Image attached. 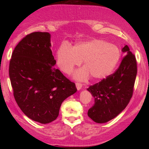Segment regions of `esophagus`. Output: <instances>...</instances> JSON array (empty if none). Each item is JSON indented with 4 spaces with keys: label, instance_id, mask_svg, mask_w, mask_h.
Returning <instances> with one entry per match:
<instances>
[{
    "label": "esophagus",
    "instance_id": "1",
    "mask_svg": "<svg viewBox=\"0 0 149 149\" xmlns=\"http://www.w3.org/2000/svg\"><path fill=\"white\" fill-rule=\"evenodd\" d=\"M76 85L77 90H80V89L82 88V87H83V85H82V83H76Z\"/></svg>",
    "mask_w": 149,
    "mask_h": 149
}]
</instances>
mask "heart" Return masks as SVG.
<instances>
[{
    "label": "heart",
    "instance_id": "1",
    "mask_svg": "<svg viewBox=\"0 0 149 149\" xmlns=\"http://www.w3.org/2000/svg\"><path fill=\"white\" fill-rule=\"evenodd\" d=\"M57 64L66 74L72 73L76 66L81 64L74 76L78 80H85L90 74L95 79H103L113 72L120 58L117 46L100 39L78 42L70 47L67 45L59 46L57 51Z\"/></svg>",
    "mask_w": 149,
    "mask_h": 149
}]
</instances>
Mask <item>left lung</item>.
Returning <instances> with one entry per match:
<instances>
[{
    "label": "left lung",
    "instance_id": "8db88e82",
    "mask_svg": "<svg viewBox=\"0 0 149 149\" xmlns=\"http://www.w3.org/2000/svg\"><path fill=\"white\" fill-rule=\"evenodd\" d=\"M122 50L126 55L115 72L88 88L95 97V104L88 110V115L97 123H107L116 117L132 97L137 63L127 45Z\"/></svg>",
    "mask_w": 149,
    "mask_h": 149
}]
</instances>
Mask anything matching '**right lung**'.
Returning a JSON list of instances; mask_svg holds the SVG:
<instances>
[{
  "instance_id": "1",
  "label": "right lung",
  "mask_w": 149,
  "mask_h": 149,
  "mask_svg": "<svg viewBox=\"0 0 149 149\" xmlns=\"http://www.w3.org/2000/svg\"><path fill=\"white\" fill-rule=\"evenodd\" d=\"M50 47L47 32L28 34L15 47L9 65L17 104L26 116L42 124L56 120L61 103L77 91L76 84L54 68Z\"/></svg>"
}]
</instances>
